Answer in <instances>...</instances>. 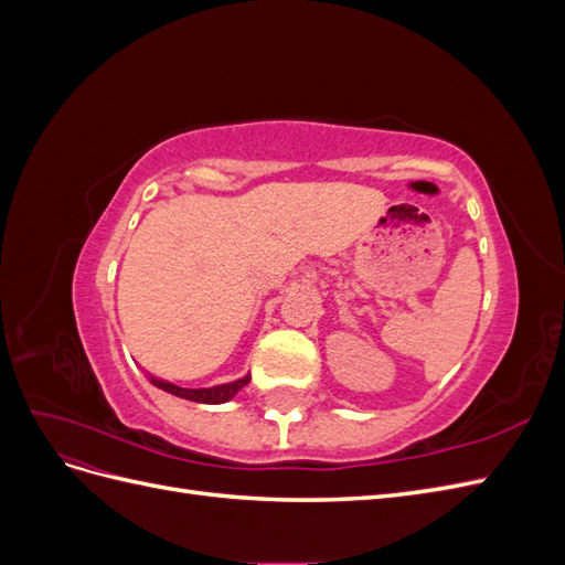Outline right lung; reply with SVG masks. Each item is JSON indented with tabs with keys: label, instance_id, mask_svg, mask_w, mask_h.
I'll return each instance as SVG.
<instances>
[{
	"label": "right lung",
	"instance_id": "1",
	"mask_svg": "<svg viewBox=\"0 0 565 565\" xmlns=\"http://www.w3.org/2000/svg\"><path fill=\"white\" fill-rule=\"evenodd\" d=\"M150 382L156 384L158 388L167 391V393H174V396L185 398V401H193V403H226V401H231L235 396L237 391L249 384V377H243V380L231 382V384L212 386V388H183V386L169 384V382H162V380H152V377H150Z\"/></svg>",
	"mask_w": 565,
	"mask_h": 565
}]
</instances>
